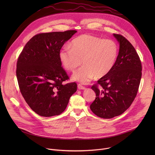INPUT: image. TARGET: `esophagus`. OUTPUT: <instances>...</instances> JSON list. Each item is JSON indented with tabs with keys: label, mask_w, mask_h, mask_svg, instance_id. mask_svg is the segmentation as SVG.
<instances>
[{
	"label": "esophagus",
	"mask_w": 155,
	"mask_h": 155,
	"mask_svg": "<svg viewBox=\"0 0 155 155\" xmlns=\"http://www.w3.org/2000/svg\"><path fill=\"white\" fill-rule=\"evenodd\" d=\"M78 88L79 89H85V87H84V86H82V84H78Z\"/></svg>",
	"instance_id": "1"
}]
</instances>
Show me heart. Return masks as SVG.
<instances>
[{"instance_id":"heart-1","label":"heart","mask_w":155,"mask_h":155,"mask_svg":"<svg viewBox=\"0 0 155 155\" xmlns=\"http://www.w3.org/2000/svg\"><path fill=\"white\" fill-rule=\"evenodd\" d=\"M118 45L111 39H104L91 35H82L73 39L70 47L64 46L59 52L63 67L73 71L74 81L87 84L95 76L99 79L107 75L113 69L118 55Z\"/></svg>"}]
</instances>
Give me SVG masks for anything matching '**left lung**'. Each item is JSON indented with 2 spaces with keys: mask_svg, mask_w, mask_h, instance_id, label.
<instances>
[{
  "mask_svg": "<svg viewBox=\"0 0 155 155\" xmlns=\"http://www.w3.org/2000/svg\"><path fill=\"white\" fill-rule=\"evenodd\" d=\"M113 35L120 45L114 66L91 87L96 97L90 109L95 115L104 119L120 115L130 107L142 74L141 60L133 45L121 35Z\"/></svg>",
  "mask_w": 155,
  "mask_h": 155,
  "instance_id": "8db88e82",
  "label": "left lung"
}]
</instances>
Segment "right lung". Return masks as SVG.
<instances>
[{
  "instance_id": "1",
  "label": "right lung",
  "mask_w": 155,
  "mask_h": 155,
  "mask_svg": "<svg viewBox=\"0 0 155 155\" xmlns=\"http://www.w3.org/2000/svg\"><path fill=\"white\" fill-rule=\"evenodd\" d=\"M76 31L36 35L18 58L16 74L20 92L29 107L40 116L62 113L77 90L76 82L63 84L70 78L59 58L62 46Z\"/></svg>"
}]
</instances>
